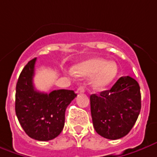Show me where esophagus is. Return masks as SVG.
Here are the masks:
<instances>
[{
  "mask_svg": "<svg viewBox=\"0 0 157 157\" xmlns=\"http://www.w3.org/2000/svg\"><path fill=\"white\" fill-rule=\"evenodd\" d=\"M84 92H85V88H84L83 86L79 87L78 88H77V90H76V93H77V94H79V93H84Z\"/></svg>",
  "mask_w": 157,
  "mask_h": 157,
  "instance_id": "34e87169",
  "label": "esophagus"
}]
</instances>
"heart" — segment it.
<instances>
[{"label":"heart","mask_w":157,"mask_h":157,"mask_svg":"<svg viewBox=\"0 0 157 157\" xmlns=\"http://www.w3.org/2000/svg\"><path fill=\"white\" fill-rule=\"evenodd\" d=\"M118 66L115 63H106L103 59L93 58L85 61L74 68V72L83 77L92 76V86L96 90H101L112 82L118 75Z\"/></svg>","instance_id":"heart-1"}]
</instances>
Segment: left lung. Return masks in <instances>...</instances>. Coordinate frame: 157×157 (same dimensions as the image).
<instances>
[{"instance_id":"1","label":"left lung","mask_w":157,"mask_h":157,"mask_svg":"<svg viewBox=\"0 0 157 157\" xmlns=\"http://www.w3.org/2000/svg\"><path fill=\"white\" fill-rule=\"evenodd\" d=\"M94 127L101 137L115 140L127 135L141 110V94L137 82L122 76L109 90L90 95Z\"/></svg>"}]
</instances>
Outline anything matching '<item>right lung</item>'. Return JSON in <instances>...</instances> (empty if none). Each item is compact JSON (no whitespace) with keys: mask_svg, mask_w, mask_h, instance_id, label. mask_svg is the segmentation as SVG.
Here are the masks:
<instances>
[{"mask_svg":"<svg viewBox=\"0 0 157 157\" xmlns=\"http://www.w3.org/2000/svg\"><path fill=\"white\" fill-rule=\"evenodd\" d=\"M36 58L28 62L20 73L15 94V113L21 127L30 137L49 141L64 126L65 111L76 94L59 89L50 94L37 91L33 86Z\"/></svg>","mask_w":157,"mask_h":157,"instance_id":"add662e5","label":"right lung"}]
</instances>
